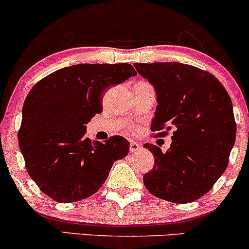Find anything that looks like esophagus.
<instances>
[{
  "mask_svg": "<svg viewBox=\"0 0 249 249\" xmlns=\"http://www.w3.org/2000/svg\"><path fill=\"white\" fill-rule=\"evenodd\" d=\"M141 148H142V146L138 144V142H130V152H136V151L141 150Z\"/></svg>",
  "mask_w": 249,
  "mask_h": 249,
  "instance_id": "esophagus-1",
  "label": "esophagus"
}]
</instances>
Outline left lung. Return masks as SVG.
<instances>
[{"instance_id":"1","label":"left lung","mask_w":249,"mask_h":249,"mask_svg":"<svg viewBox=\"0 0 249 249\" xmlns=\"http://www.w3.org/2000/svg\"><path fill=\"white\" fill-rule=\"evenodd\" d=\"M157 91L153 137L172 130L170 150L146 142L156 166L144 185L157 198L188 204L205 196L227 168L236 137L231 97L208 71L178 62L136 63Z\"/></svg>"}]
</instances>
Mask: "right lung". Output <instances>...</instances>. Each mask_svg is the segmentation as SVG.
Instances as JSON below:
<instances>
[{"instance_id": "obj_1", "label": "right lung", "mask_w": 249, "mask_h": 249, "mask_svg": "<svg viewBox=\"0 0 249 249\" xmlns=\"http://www.w3.org/2000/svg\"><path fill=\"white\" fill-rule=\"evenodd\" d=\"M136 75L127 63L77 64L50 73L29 91L18 146L30 178L49 198L62 204L89 198L103 186L113 162L127 156L124 137L92 142L85 132L103 111L105 89Z\"/></svg>"}]
</instances>
